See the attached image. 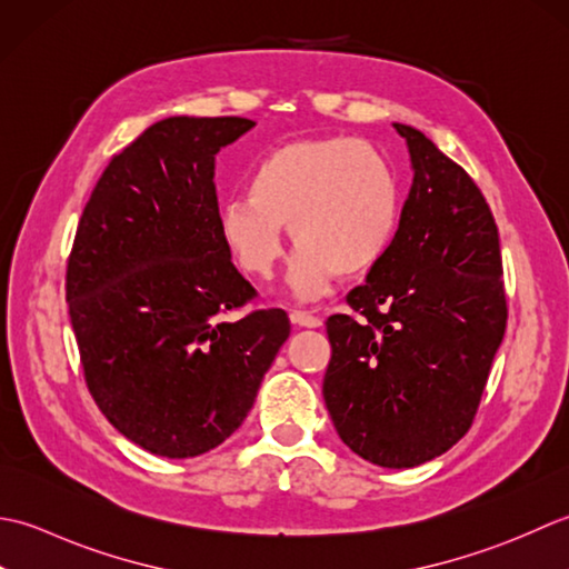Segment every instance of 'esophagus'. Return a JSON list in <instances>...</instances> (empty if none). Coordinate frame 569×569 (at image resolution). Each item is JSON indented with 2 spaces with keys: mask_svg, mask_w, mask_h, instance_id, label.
<instances>
[{
  "mask_svg": "<svg viewBox=\"0 0 569 569\" xmlns=\"http://www.w3.org/2000/svg\"><path fill=\"white\" fill-rule=\"evenodd\" d=\"M292 321L295 323H299V327H307V329H317V327H321V317H317V315H311V311H305V309H295L292 315Z\"/></svg>",
  "mask_w": 569,
  "mask_h": 569,
  "instance_id": "esophagus-1",
  "label": "esophagus"
}]
</instances>
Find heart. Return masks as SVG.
<instances>
[{"label": "heart", "instance_id": "b5f03b06", "mask_svg": "<svg viewBox=\"0 0 569 569\" xmlns=\"http://www.w3.org/2000/svg\"><path fill=\"white\" fill-rule=\"evenodd\" d=\"M400 187L386 157L351 137L270 149L248 193L220 206L218 228L242 272L268 277L282 258V226L299 246L289 262L297 297H317L333 272L356 277L382 260L400 226Z\"/></svg>", "mask_w": 569, "mask_h": 569}]
</instances>
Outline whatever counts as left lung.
Listing matches in <instances>:
<instances>
[{
  "label": "left lung",
  "instance_id": "left-lung-1",
  "mask_svg": "<svg viewBox=\"0 0 569 569\" xmlns=\"http://www.w3.org/2000/svg\"><path fill=\"white\" fill-rule=\"evenodd\" d=\"M412 187L396 240L327 319L323 400L358 457L410 469L445 455L479 410L508 307L498 228L477 183L410 124Z\"/></svg>",
  "mask_w": 569,
  "mask_h": 569
}]
</instances>
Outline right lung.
Listing matches in <instances>:
<instances>
[{
	"label": "right lung",
	"mask_w": 569,
	"mask_h": 569,
	"mask_svg": "<svg viewBox=\"0 0 569 569\" xmlns=\"http://www.w3.org/2000/svg\"><path fill=\"white\" fill-rule=\"evenodd\" d=\"M246 118H167L110 159L66 270L92 400L130 442L189 459L246 420L289 336L282 309L238 321L258 295L220 238L216 154Z\"/></svg>",
	"instance_id": "add662e5"
}]
</instances>
